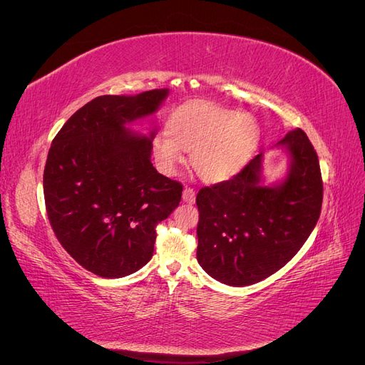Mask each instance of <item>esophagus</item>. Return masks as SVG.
<instances>
[{
  "label": "esophagus",
  "instance_id": "obj_1",
  "mask_svg": "<svg viewBox=\"0 0 365 365\" xmlns=\"http://www.w3.org/2000/svg\"><path fill=\"white\" fill-rule=\"evenodd\" d=\"M195 200H196V192L192 189V187H185V189L182 190V201L193 204Z\"/></svg>",
  "mask_w": 365,
  "mask_h": 365
}]
</instances>
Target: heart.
Wrapping results in <instances>:
<instances>
[{"instance_id": "obj_1", "label": "heart", "mask_w": 365, "mask_h": 365, "mask_svg": "<svg viewBox=\"0 0 365 365\" xmlns=\"http://www.w3.org/2000/svg\"><path fill=\"white\" fill-rule=\"evenodd\" d=\"M260 140L254 115L210 102L180 106L168 121V132L152 138L158 169L173 175L192 152V168L205 182H222L250 160Z\"/></svg>"}]
</instances>
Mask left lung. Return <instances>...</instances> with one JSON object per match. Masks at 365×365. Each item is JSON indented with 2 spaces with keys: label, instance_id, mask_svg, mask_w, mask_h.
Instances as JSON below:
<instances>
[{
  "label": "left lung",
  "instance_id": "1",
  "mask_svg": "<svg viewBox=\"0 0 365 365\" xmlns=\"http://www.w3.org/2000/svg\"><path fill=\"white\" fill-rule=\"evenodd\" d=\"M289 153L284 180L263 184L262 158L254 157L228 181L202 187L196 259L220 283L248 286L283 268L315 228L323 204L317 152L302 129L277 145Z\"/></svg>",
  "mask_w": 365,
  "mask_h": 365
}]
</instances>
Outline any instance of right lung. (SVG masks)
Segmentation results:
<instances>
[{
	"mask_svg": "<svg viewBox=\"0 0 365 365\" xmlns=\"http://www.w3.org/2000/svg\"><path fill=\"white\" fill-rule=\"evenodd\" d=\"M169 90L101 96L54 137L43 169L50 225L70 256L98 277L120 279L152 259L155 227L182 185L150 163L152 138L126 126L157 113Z\"/></svg>",
	"mask_w": 365,
	"mask_h": 365,
	"instance_id": "add662e5",
	"label": "right lung"
}]
</instances>
